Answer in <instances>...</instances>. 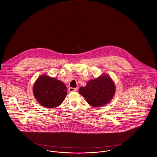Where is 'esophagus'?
<instances>
[{"label": "esophagus", "mask_w": 157, "mask_h": 157, "mask_svg": "<svg viewBox=\"0 0 157 157\" xmlns=\"http://www.w3.org/2000/svg\"><path fill=\"white\" fill-rule=\"evenodd\" d=\"M77 90H78L77 88L70 87V88H69V89H68V91H69V92H73V91H77Z\"/></svg>", "instance_id": "obj_1"}]
</instances>
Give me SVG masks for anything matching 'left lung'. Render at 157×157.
<instances>
[{
  "instance_id": "8db88e82",
  "label": "left lung",
  "mask_w": 157,
  "mask_h": 157,
  "mask_svg": "<svg viewBox=\"0 0 157 157\" xmlns=\"http://www.w3.org/2000/svg\"><path fill=\"white\" fill-rule=\"evenodd\" d=\"M115 90V84L112 78L107 74H103L88 81L86 86L81 87L78 91L90 105L99 107L110 101Z\"/></svg>"
}]
</instances>
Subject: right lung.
Returning <instances> with one entry per match:
<instances>
[{"mask_svg":"<svg viewBox=\"0 0 157 157\" xmlns=\"http://www.w3.org/2000/svg\"><path fill=\"white\" fill-rule=\"evenodd\" d=\"M65 84L46 75H40L34 82L33 94L42 106L55 108L64 101L67 94Z\"/></svg>","mask_w":157,"mask_h":157,"instance_id":"obj_1","label":"right lung"}]
</instances>
